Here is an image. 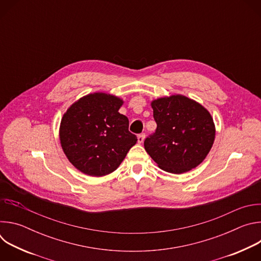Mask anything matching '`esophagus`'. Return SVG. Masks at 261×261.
<instances>
[{"instance_id":"esophagus-1","label":"esophagus","mask_w":261,"mask_h":261,"mask_svg":"<svg viewBox=\"0 0 261 261\" xmlns=\"http://www.w3.org/2000/svg\"><path fill=\"white\" fill-rule=\"evenodd\" d=\"M144 137H145V135H144L143 133L139 134V135L137 136V142H138V143H142L143 140H144Z\"/></svg>"}]
</instances>
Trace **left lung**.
<instances>
[{
  "instance_id": "1",
  "label": "left lung",
  "mask_w": 261,
  "mask_h": 261,
  "mask_svg": "<svg viewBox=\"0 0 261 261\" xmlns=\"http://www.w3.org/2000/svg\"><path fill=\"white\" fill-rule=\"evenodd\" d=\"M151 106L157 129L144 140L146 153L170 173L197 167L210 153L216 135L208 110L182 95L158 98Z\"/></svg>"
}]
</instances>
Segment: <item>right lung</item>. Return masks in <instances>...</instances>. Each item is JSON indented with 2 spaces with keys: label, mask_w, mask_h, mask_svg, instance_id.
Returning a JSON list of instances; mask_svg holds the SVG:
<instances>
[{
  "label": "right lung",
  "mask_w": 261,
  "mask_h": 261,
  "mask_svg": "<svg viewBox=\"0 0 261 261\" xmlns=\"http://www.w3.org/2000/svg\"><path fill=\"white\" fill-rule=\"evenodd\" d=\"M124 101L106 93L88 94L74 102L60 125V141L70 163L91 176L114 172L137 137L119 109Z\"/></svg>",
  "instance_id": "obj_1"
}]
</instances>
